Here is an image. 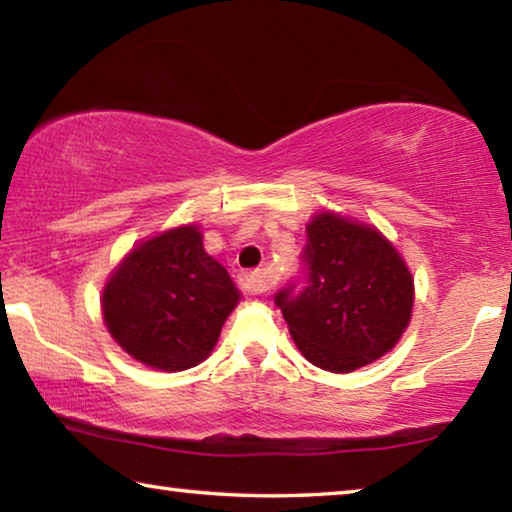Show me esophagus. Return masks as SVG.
Listing matches in <instances>:
<instances>
[{
	"mask_svg": "<svg viewBox=\"0 0 512 512\" xmlns=\"http://www.w3.org/2000/svg\"><path fill=\"white\" fill-rule=\"evenodd\" d=\"M239 284H241V291L250 293V296H257V293H264L271 289L273 277L266 271H250L239 277Z\"/></svg>",
	"mask_w": 512,
	"mask_h": 512,
	"instance_id": "34e87169",
	"label": "esophagus"
}]
</instances>
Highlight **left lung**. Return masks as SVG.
I'll use <instances>...</instances> for the list:
<instances>
[{
  "label": "left lung",
  "mask_w": 512,
  "mask_h": 512,
  "mask_svg": "<svg viewBox=\"0 0 512 512\" xmlns=\"http://www.w3.org/2000/svg\"><path fill=\"white\" fill-rule=\"evenodd\" d=\"M305 284L277 291L298 350L314 366L352 372L395 348L413 309V277L377 228L320 212L307 225Z\"/></svg>",
  "instance_id": "obj_1"
}]
</instances>
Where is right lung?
I'll list each match as a JSON object with an SVG mask.
<instances>
[{"label":"right lung","instance_id":"add662e5","mask_svg":"<svg viewBox=\"0 0 512 512\" xmlns=\"http://www.w3.org/2000/svg\"><path fill=\"white\" fill-rule=\"evenodd\" d=\"M239 296L228 271L205 253L196 225H180L124 257L101 307L112 339L133 359L178 372L210 357Z\"/></svg>","mask_w":512,"mask_h":512}]
</instances>
